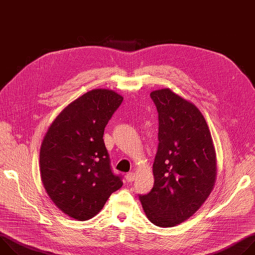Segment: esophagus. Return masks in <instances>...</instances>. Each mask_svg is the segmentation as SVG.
I'll return each instance as SVG.
<instances>
[{"instance_id": "34e87169", "label": "esophagus", "mask_w": 255, "mask_h": 255, "mask_svg": "<svg viewBox=\"0 0 255 255\" xmlns=\"http://www.w3.org/2000/svg\"><path fill=\"white\" fill-rule=\"evenodd\" d=\"M127 181H133L134 180V177H135V173L134 172H128L126 175H125Z\"/></svg>"}]
</instances>
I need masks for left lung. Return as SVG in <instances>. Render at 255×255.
Segmentation results:
<instances>
[{
  "label": "left lung",
  "mask_w": 255,
  "mask_h": 255,
  "mask_svg": "<svg viewBox=\"0 0 255 255\" xmlns=\"http://www.w3.org/2000/svg\"><path fill=\"white\" fill-rule=\"evenodd\" d=\"M158 113L154 185L139 195L151 223L173 227L193 216L211 194L216 153L206 120L192 103L169 89L150 94Z\"/></svg>",
  "instance_id": "left-lung-1"
}]
</instances>
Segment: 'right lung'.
Listing matches in <instances>:
<instances>
[{
    "label": "right lung",
    "mask_w": 255,
    "mask_h": 255,
    "mask_svg": "<svg viewBox=\"0 0 255 255\" xmlns=\"http://www.w3.org/2000/svg\"><path fill=\"white\" fill-rule=\"evenodd\" d=\"M123 97L111 90H92L70 103L46 132L40 148V174L52 202L79 221L95 217L119 190L105 146V127Z\"/></svg>",
    "instance_id": "obj_1"
}]
</instances>
